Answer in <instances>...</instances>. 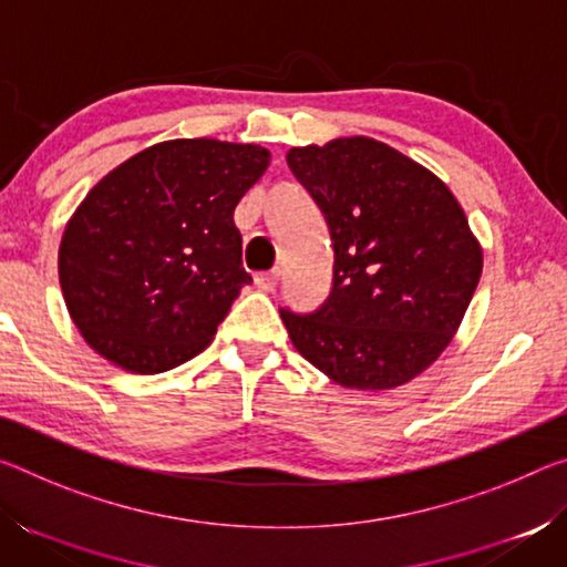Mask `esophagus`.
<instances>
[{
    "label": "esophagus",
    "instance_id": "esophagus-1",
    "mask_svg": "<svg viewBox=\"0 0 567 567\" xmlns=\"http://www.w3.org/2000/svg\"><path fill=\"white\" fill-rule=\"evenodd\" d=\"M277 277H280V270H270V272H260L255 277V285L260 287V290H265V292H270L272 287L277 285Z\"/></svg>",
    "mask_w": 567,
    "mask_h": 567
}]
</instances>
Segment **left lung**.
Masks as SVG:
<instances>
[{"instance_id":"8db88e82","label":"left lung","mask_w":567,"mask_h":567,"mask_svg":"<svg viewBox=\"0 0 567 567\" xmlns=\"http://www.w3.org/2000/svg\"><path fill=\"white\" fill-rule=\"evenodd\" d=\"M328 219L334 277L320 310H280L295 350L350 390H392L443 352L473 300L483 247L453 192L372 137L292 147Z\"/></svg>"}]
</instances>
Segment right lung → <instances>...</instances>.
Listing matches in <instances>:
<instances>
[{
	"mask_svg": "<svg viewBox=\"0 0 567 567\" xmlns=\"http://www.w3.org/2000/svg\"><path fill=\"white\" fill-rule=\"evenodd\" d=\"M270 152L169 140L114 167L64 227L60 285L84 342L130 372L195 358L245 285L235 207Z\"/></svg>",
	"mask_w": 567,
	"mask_h": 567,
	"instance_id": "obj_1",
	"label": "right lung"
}]
</instances>
